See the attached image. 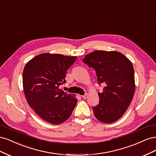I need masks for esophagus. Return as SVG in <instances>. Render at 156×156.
<instances>
[{"mask_svg": "<svg viewBox=\"0 0 156 156\" xmlns=\"http://www.w3.org/2000/svg\"><path fill=\"white\" fill-rule=\"evenodd\" d=\"M87 97H88V94H84V95L82 96V98H84V99H86V98H87Z\"/></svg>", "mask_w": 156, "mask_h": 156, "instance_id": "34e87169", "label": "esophagus"}]
</instances>
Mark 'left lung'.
Segmentation results:
<instances>
[{
	"label": "left lung",
	"instance_id": "obj_1",
	"mask_svg": "<svg viewBox=\"0 0 156 156\" xmlns=\"http://www.w3.org/2000/svg\"><path fill=\"white\" fill-rule=\"evenodd\" d=\"M83 62L95 69L99 84L105 85L98 93L100 101L93 107L94 115L103 123L116 122L124 114L134 96L133 64L115 51H95L84 56Z\"/></svg>",
	"mask_w": 156,
	"mask_h": 156
}]
</instances>
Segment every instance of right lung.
Returning a JSON list of instances; mask_svg holds the SVG:
<instances>
[{"label": "right lung", "instance_id": "obj_1", "mask_svg": "<svg viewBox=\"0 0 156 156\" xmlns=\"http://www.w3.org/2000/svg\"><path fill=\"white\" fill-rule=\"evenodd\" d=\"M77 56L42 53L28 62L23 69V86L29 106L42 119L53 124L71 116L77 99L60 88L67 70Z\"/></svg>", "mask_w": 156, "mask_h": 156}]
</instances>
